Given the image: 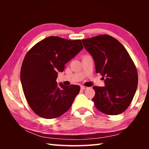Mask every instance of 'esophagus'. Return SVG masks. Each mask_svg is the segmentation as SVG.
I'll use <instances>...</instances> for the list:
<instances>
[{
	"label": "esophagus",
	"instance_id": "obj_1",
	"mask_svg": "<svg viewBox=\"0 0 149 149\" xmlns=\"http://www.w3.org/2000/svg\"><path fill=\"white\" fill-rule=\"evenodd\" d=\"M88 89V87H85V86H81V89H82V90H85V89Z\"/></svg>",
	"mask_w": 149,
	"mask_h": 149
}]
</instances>
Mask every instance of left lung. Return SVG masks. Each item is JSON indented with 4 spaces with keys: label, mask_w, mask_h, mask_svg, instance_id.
I'll use <instances>...</instances> for the list:
<instances>
[{
    "label": "left lung",
    "mask_w": 149,
    "mask_h": 149,
    "mask_svg": "<svg viewBox=\"0 0 149 149\" xmlns=\"http://www.w3.org/2000/svg\"><path fill=\"white\" fill-rule=\"evenodd\" d=\"M104 87H93L96 108L108 115L122 114L132 102L138 84L136 67L125 47L114 37L101 35L83 39Z\"/></svg>",
    "instance_id": "obj_1"
}]
</instances>
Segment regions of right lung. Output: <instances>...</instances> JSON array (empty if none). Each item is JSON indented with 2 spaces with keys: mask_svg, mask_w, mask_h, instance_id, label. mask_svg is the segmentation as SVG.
<instances>
[{
  "mask_svg": "<svg viewBox=\"0 0 149 149\" xmlns=\"http://www.w3.org/2000/svg\"><path fill=\"white\" fill-rule=\"evenodd\" d=\"M84 49L81 40L50 36L33 47L22 63L20 79L29 107L39 116L52 119L71 107L79 85L57 84L58 72Z\"/></svg>",
  "mask_w": 149,
  "mask_h": 149,
  "instance_id": "1",
  "label": "right lung"
}]
</instances>
